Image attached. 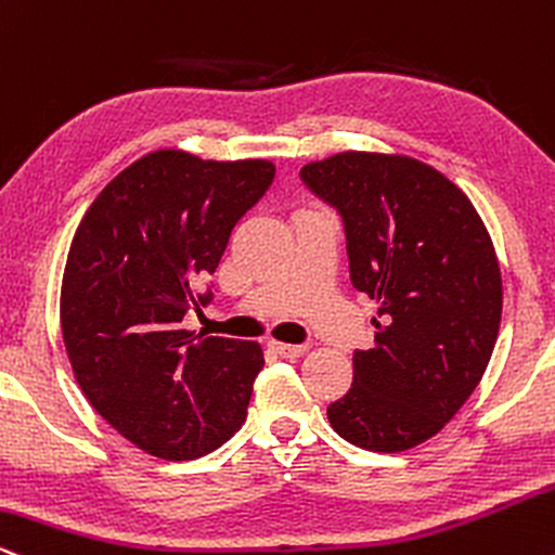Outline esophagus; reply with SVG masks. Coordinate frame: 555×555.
<instances>
[{"instance_id":"esophagus-1","label":"esophagus","mask_w":555,"mask_h":555,"mask_svg":"<svg viewBox=\"0 0 555 555\" xmlns=\"http://www.w3.org/2000/svg\"><path fill=\"white\" fill-rule=\"evenodd\" d=\"M272 350L283 358H298L306 353V345H291V343H272Z\"/></svg>"}]
</instances>
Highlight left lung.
Segmentation results:
<instances>
[{
  "instance_id": "1",
  "label": "left lung",
  "mask_w": 555,
  "mask_h": 555,
  "mask_svg": "<svg viewBox=\"0 0 555 555\" xmlns=\"http://www.w3.org/2000/svg\"><path fill=\"white\" fill-rule=\"evenodd\" d=\"M343 218L350 283L376 301L374 345L327 408L350 444L402 452L465 405L491 361L501 272L483 220L447 176L405 155L340 153L301 168Z\"/></svg>"
}]
</instances>
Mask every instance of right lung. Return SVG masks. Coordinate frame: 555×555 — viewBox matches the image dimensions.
Segmentation results:
<instances>
[{"label":"right lung","mask_w":555,"mask_h":555,"mask_svg":"<svg viewBox=\"0 0 555 555\" xmlns=\"http://www.w3.org/2000/svg\"><path fill=\"white\" fill-rule=\"evenodd\" d=\"M272 181L270 160L158 150L98 194L72 238L62 335L75 379L153 457H202L244 426L262 348L181 322L212 301L210 275L233 225Z\"/></svg>","instance_id":"add662e5"}]
</instances>
